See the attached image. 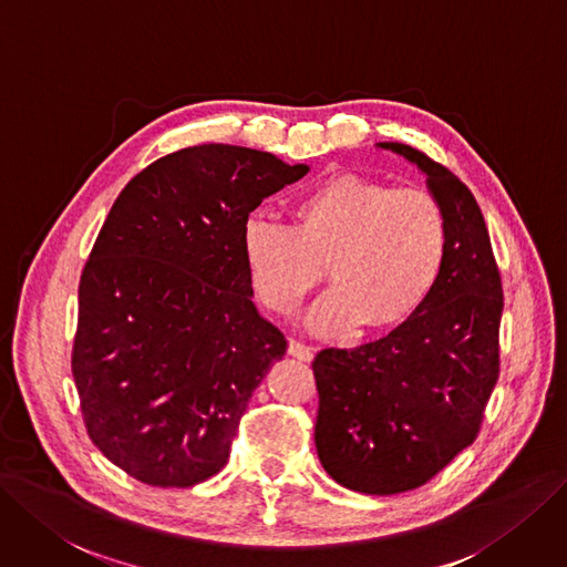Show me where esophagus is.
Returning a JSON list of instances; mask_svg holds the SVG:
<instances>
[{
	"label": "esophagus",
	"mask_w": 567,
	"mask_h": 567,
	"mask_svg": "<svg viewBox=\"0 0 567 567\" xmlns=\"http://www.w3.org/2000/svg\"><path fill=\"white\" fill-rule=\"evenodd\" d=\"M287 352L291 354V358H297L301 362H310L312 360V350L308 346H303L301 341H289Z\"/></svg>",
	"instance_id": "obj_1"
}]
</instances>
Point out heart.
<instances>
[{
	"instance_id": "1",
	"label": "heart",
	"mask_w": 567,
	"mask_h": 567,
	"mask_svg": "<svg viewBox=\"0 0 567 567\" xmlns=\"http://www.w3.org/2000/svg\"><path fill=\"white\" fill-rule=\"evenodd\" d=\"M446 215L423 188H392L339 173L291 205V226L249 217L243 257L259 301L291 316L322 280L333 287L308 312L318 333L390 331L413 318L446 257Z\"/></svg>"
}]
</instances>
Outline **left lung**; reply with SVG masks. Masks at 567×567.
Wrapping results in <instances>:
<instances>
[{
  "label": "left lung",
  "mask_w": 567,
  "mask_h": 567,
  "mask_svg": "<svg viewBox=\"0 0 567 567\" xmlns=\"http://www.w3.org/2000/svg\"><path fill=\"white\" fill-rule=\"evenodd\" d=\"M421 167L446 215V257L413 318L358 348L312 362L316 449L337 484L413 491L474 444L499 375L502 282L484 215L449 167L400 142H379Z\"/></svg>",
  "instance_id": "1"
}]
</instances>
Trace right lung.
Segmentation results:
<instances>
[{
	"label": "right lung",
	"mask_w": 567,
	"mask_h": 567,
	"mask_svg": "<svg viewBox=\"0 0 567 567\" xmlns=\"http://www.w3.org/2000/svg\"><path fill=\"white\" fill-rule=\"evenodd\" d=\"M308 165L198 144L125 184L79 282L72 373L89 436L161 488L215 476L282 331L251 301L243 226Z\"/></svg>",
	"instance_id": "obj_1"
}]
</instances>
